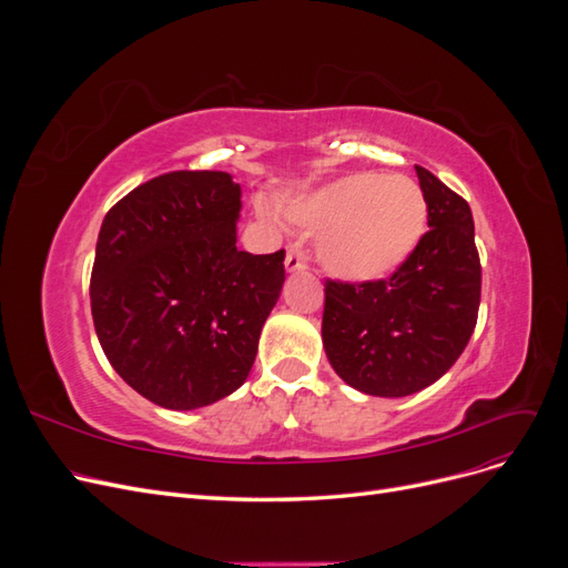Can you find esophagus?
<instances>
[{"instance_id":"34e87169","label":"esophagus","mask_w":568,"mask_h":568,"mask_svg":"<svg viewBox=\"0 0 568 568\" xmlns=\"http://www.w3.org/2000/svg\"><path fill=\"white\" fill-rule=\"evenodd\" d=\"M284 265H286L288 272H303V270H307V255H305V251H303V246L298 242L288 246Z\"/></svg>"}]
</instances>
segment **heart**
I'll return each instance as SVG.
<instances>
[{
  "mask_svg": "<svg viewBox=\"0 0 568 568\" xmlns=\"http://www.w3.org/2000/svg\"><path fill=\"white\" fill-rule=\"evenodd\" d=\"M288 220L322 232L320 261L334 277L379 280L415 251L426 230V199L403 175L353 173L286 205Z\"/></svg>",
  "mask_w": 568,
  "mask_h": 568,
  "instance_id": "heart-1",
  "label": "heart"
}]
</instances>
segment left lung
<instances>
[{
  "mask_svg": "<svg viewBox=\"0 0 568 568\" xmlns=\"http://www.w3.org/2000/svg\"><path fill=\"white\" fill-rule=\"evenodd\" d=\"M428 230L390 277L324 282L322 343L348 386L403 398L438 382L474 334L480 261L469 203L415 165Z\"/></svg>",
  "mask_w": 568,
  "mask_h": 568,
  "instance_id": "1",
  "label": "left lung"
}]
</instances>
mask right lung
I'll return each instance as SVG.
<instances>
[{"instance_id": "right-lung-1", "label": "right lung", "mask_w": 568, "mask_h": 568, "mask_svg": "<svg viewBox=\"0 0 568 568\" xmlns=\"http://www.w3.org/2000/svg\"><path fill=\"white\" fill-rule=\"evenodd\" d=\"M242 186L220 170L140 184L101 222L92 317L113 369L146 400L194 409L246 382L284 284V248H236Z\"/></svg>"}]
</instances>
